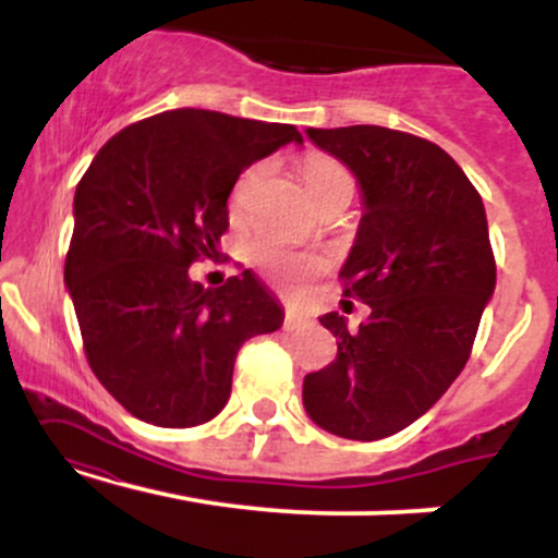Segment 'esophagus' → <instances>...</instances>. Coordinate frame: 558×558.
Here are the masks:
<instances>
[{"instance_id":"esophagus-1","label":"esophagus","mask_w":558,"mask_h":558,"mask_svg":"<svg viewBox=\"0 0 558 558\" xmlns=\"http://www.w3.org/2000/svg\"><path fill=\"white\" fill-rule=\"evenodd\" d=\"M304 325H310V315H306L304 310H299V306H286L283 328L286 330H299V328H304Z\"/></svg>"}]
</instances>
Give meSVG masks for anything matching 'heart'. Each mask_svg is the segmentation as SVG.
Listing matches in <instances>:
<instances>
[{"label": "heart", "instance_id": "1", "mask_svg": "<svg viewBox=\"0 0 558 558\" xmlns=\"http://www.w3.org/2000/svg\"><path fill=\"white\" fill-rule=\"evenodd\" d=\"M265 172H267L265 165H254V168L243 172L239 185H235L233 191V207H241L243 198H246L248 191L259 183V178L265 175ZM301 181H304L306 194L312 196V202L315 204L336 189H345V185L354 189V181H351L349 170H345L341 162H336V159L323 157V155H310L304 162H301ZM252 257L262 270L270 275V278L286 286L301 283V280L312 278V275L323 270V259L315 257V254L291 252V248L275 246L270 241L254 243Z\"/></svg>", "mask_w": 558, "mask_h": 558}]
</instances>
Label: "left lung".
Instances as JSON below:
<instances>
[{"instance_id": "left-lung-1", "label": "left lung", "mask_w": 558, "mask_h": 558, "mask_svg": "<svg viewBox=\"0 0 558 558\" xmlns=\"http://www.w3.org/2000/svg\"><path fill=\"white\" fill-rule=\"evenodd\" d=\"M306 136L362 185L341 280L369 317L356 330L338 312L319 317L338 354L304 377V407L332 435L380 440L422 417L470 360L496 288L488 220L475 185L433 141L380 125Z\"/></svg>"}]
</instances>
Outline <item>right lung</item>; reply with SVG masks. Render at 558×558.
I'll return each instance as SVG.
<instances>
[{
  "mask_svg": "<svg viewBox=\"0 0 558 558\" xmlns=\"http://www.w3.org/2000/svg\"><path fill=\"white\" fill-rule=\"evenodd\" d=\"M288 141L296 125L183 107L114 133L81 178L65 283L88 367L133 417H217L243 341L283 325L248 270L204 288L189 267L220 254L241 172Z\"/></svg>",
  "mask_w": 558,
  "mask_h": 558,
  "instance_id": "obj_1",
  "label": "right lung"
}]
</instances>
